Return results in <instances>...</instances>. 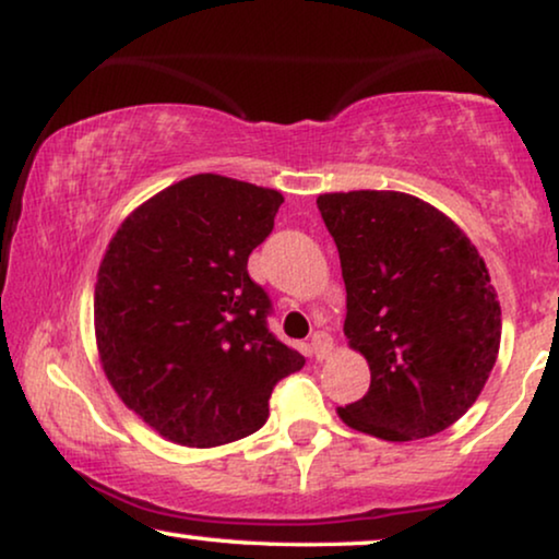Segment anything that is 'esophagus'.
<instances>
[{"label": "esophagus", "instance_id": "1", "mask_svg": "<svg viewBox=\"0 0 559 559\" xmlns=\"http://www.w3.org/2000/svg\"><path fill=\"white\" fill-rule=\"evenodd\" d=\"M310 346H312V356H316L318 361H323V358L333 354V338L323 331H318L316 335H312Z\"/></svg>", "mask_w": 559, "mask_h": 559}]
</instances>
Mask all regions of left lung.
I'll use <instances>...</instances> for the list:
<instances>
[{
	"instance_id": "left-lung-1",
	"label": "left lung",
	"mask_w": 559,
	"mask_h": 559,
	"mask_svg": "<svg viewBox=\"0 0 559 559\" xmlns=\"http://www.w3.org/2000/svg\"><path fill=\"white\" fill-rule=\"evenodd\" d=\"M346 282L348 346L371 386L338 407L350 430L389 442L438 435L484 392L501 305L484 257L435 205L400 190L318 195Z\"/></svg>"
}]
</instances>
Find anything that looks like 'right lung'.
Masks as SVG:
<instances>
[{"label": "right lung", "mask_w": 559, "mask_h": 559, "mask_svg": "<svg viewBox=\"0 0 559 559\" xmlns=\"http://www.w3.org/2000/svg\"><path fill=\"white\" fill-rule=\"evenodd\" d=\"M280 190L201 173L121 221L96 274L98 361L119 400L165 440L216 448L257 432L302 354L266 328L249 254L274 228Z\"/></svg>", "instance_id": "add662e5"}]
</instances>
